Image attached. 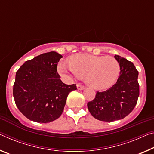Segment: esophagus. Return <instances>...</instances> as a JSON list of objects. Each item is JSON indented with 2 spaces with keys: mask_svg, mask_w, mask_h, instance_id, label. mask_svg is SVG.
Wrapping results in <instances>:
<instances>
[{
  "mask_svg": "<svg viewBox=\"0 0 154 154\" xmlns=\"http://www.w3.org/2000/svg\"><path fill=\"white\" fill-rule=\"evenodd\" d=\"M77 89L79 90H82L85 88V87L84 86H82V85H80V84H77Z\"/></svg>",
  "mask_w": 154,
  "mask_h": 154,
  "instance_id": "esophagus-1",
  "label": "esophagus"
}]
</instances>
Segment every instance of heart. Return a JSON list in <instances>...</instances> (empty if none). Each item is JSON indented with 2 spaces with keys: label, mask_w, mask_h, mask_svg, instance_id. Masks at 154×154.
Wrapping results in <instances>:
<instances>
[{
  "label": "heart",
  "mask_w": 154,
  "mask_h": 154,
  "mask_svg": "<svg viewBox=\"0 0 154 154\" xmlns=\"http://www.w3.org/2000/svg\"><path fill=\"white\" fill-rule=\"evenodd\" d=\"M58 71L64 77H86V82L90 86L97 90H106L117 81L120 64L111 56L77 54L70 58L69 64L60 62Z\"/></svg>",
  "instance_id": "heart-1"
}]
</instances>
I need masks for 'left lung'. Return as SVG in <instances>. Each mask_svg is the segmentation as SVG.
I'll return each instance as SVG.
<instances>
[{
	"instance_id": "obj_1",
	"label": "left lung",
	"mask_w": 154,
	"mask_h": 154,
	"mask_svg": "<svg viewBox=\"0 0 154 154\" xmlns=\"http://www.w3.org/2000/svg\"><path fill=\"white\" fill-rule=\"evenodd\" d=\"M114 58L120 64L116 83L104 92H97L88 108L95 119L101 121L120 120L128 115L137 103L139 97L138 71L132 62L121 56Z\"/></svg>"
}]
</instances>
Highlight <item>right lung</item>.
Segmentation results:
<instances>
[{"mask_svg":"<svg viewBox=\"0 0 154 154\" xmlns=\"http://www.w3.org/2000/svg\"><path fill=\"white\" fill-rule=\"evenodd\" d=\"M62 55L55 51L42 53L26 61L16 74L13 95L16 106L29 120L50 123L64 110L68 94L76 85L60 79L57 65Z\"/></svg>","mask_w":154,"mask_h":154,"instance_id":"right-lung-1","label":"right lung"}]
</instances>
